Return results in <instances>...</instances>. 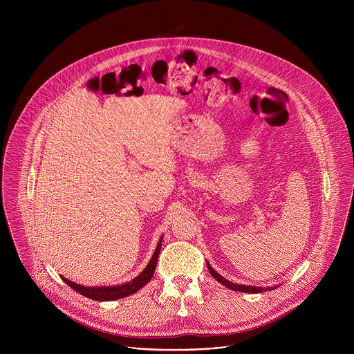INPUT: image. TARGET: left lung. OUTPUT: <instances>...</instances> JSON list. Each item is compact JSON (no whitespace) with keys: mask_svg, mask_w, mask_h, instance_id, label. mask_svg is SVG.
<instances>
[{"mask_svg":"<svg viewBox=\"0 0 354 354\" xmlns=\"http://www.w3.org/2000/svg\"><path fill=\"white\" fill-rule=\"evenodd\" d=\"M207 268H209V272L212 273V276L217 280V281H220L223 286H225V287H228V288H231V290H235V291H241V292H250V294H255V292H262V291H266V288H262V287H252V286H241V284H235V283H231V281H228L227 279H224L223 276H220L212 266H210V263L207 262Z\"/></svg>","mask_w":354,"mask_h":354,"instance_id":"8db88e82","label":"left lung"}]
</instances>
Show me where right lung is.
I'll list each match as a JSON object with an SVG mask.
<instances>
[{"instance_id":"obj_1","label":"right lung","mask_w":354,"mask_h":354,"mask_svg":"<svg viewBox=\"0 0 354 354\" xmlns=\"http://www.w3.org/2000/svg\"><path fill=\"white\" fill-rule=\"evenodd\" d=\"M162 242V236L157 245V249L154 252L153 258H151L148 266L131 281L122 284V286H115V287H84L80 284H75L64 277H62L73 290H75L77 292L82 294L86 298L95 299V301H112V299H119L123 297H127L133 292H136L137 290H140L142 286H145L151 279H153V274L156 272V266H157V261H158V255L161 250V243Z\"/></svg>"}]
</instances>
